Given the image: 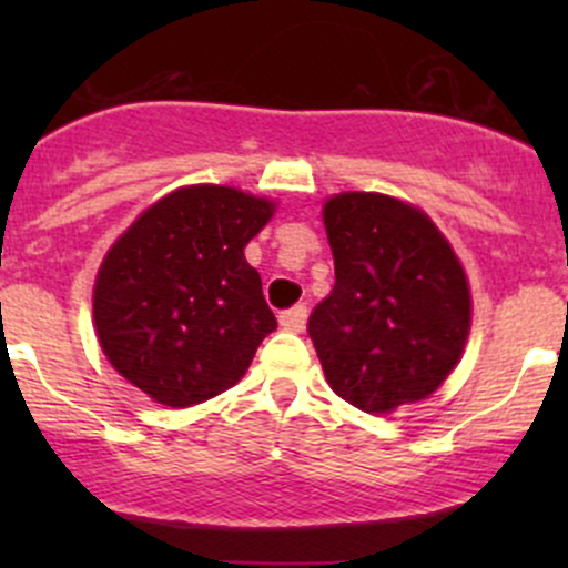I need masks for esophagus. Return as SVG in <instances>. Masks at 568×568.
I'll return each mask as SVG.
<instances>
[{
	"mask_svg": "<svg viewBox=\"0 0 568 568\" xmlns=\"http://www.w3.org/2000/svg\"><path fill=\"white\" fill-rule=\"evenodd\" d=\"M305 324H307V307L305 305H296V307H291V311L280 313V326H283V329L302 332L305 329Z\"/></svg>",
	"mask_w": 568,
	"mask_h": 568,
	"instance_id": "1",
	"label": "esophagus"
}]
</instances>
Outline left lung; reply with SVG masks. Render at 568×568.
Returning <instances> with one entry per match:
<instances>
[{
    "instance_id": "left-lung-1",
    "label": "left lung",
    "mask_w": 568,
    "mask_h": 568,
    "mask_svg": "<svg viewBox=\"0 0 568 568\" xmlns=\"http://www.w3.org/2000/svg\"><path fill=\"white\" fill-rule=\"evenodd\" d=\"M335 288L307 332L326 385L368 415L428 398L459 365L473 324L467 272L417 205L382 192L324 200Z\"/></svg>"
}]
</instances>
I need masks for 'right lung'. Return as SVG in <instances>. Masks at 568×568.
<instances>
[{
  "instance_id": "1",
  "label": "right lung",
  "mask_w": 568,
  "mask_h": 568,
  "mask_svg": "<svg viewBox=\"0 0 568 568\" xmlns=\"http://www.w3.org/2000/svg\"><path fill=\"white\" fill-rule=\"evenodd\" d=\"M277 203L220 183L178 186L106 250L93 326L114 371L173 409L225 393L277 329L244 247Z\"/></svg>"
}]
</instances>
